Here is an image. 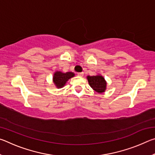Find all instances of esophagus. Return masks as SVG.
Here are the masks:
<instances>
[{
  "mask_svg": "<svg viewBox=\"0 0 155 155\" xmlns=\"http://www.w3.org/2000/svg\"><path fill=\"white\" fill-rule=\"evenodd\" d=\"M77 75L78 76V77H83L84 76V72H78L77 73Z\"/></svg>",
  "mask_w": 155,
  "mask_h": 155,
  "instance_id": "34e87169",
  "label": "esophagus"
}]
</instances>
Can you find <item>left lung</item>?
Returning <instances> with one entry per match:
<instances>
[{
	"mask_svg": "<svg viewBox=\"0 0 155 155\" xmlns=\"http://www.w3.org/2000/svg\"><path fill=\"white\" fill-rule=\"evenodd\" d=\"M87 78L89 85L97 93H104L107 90V81L100 74L95 76H87Z\"/></svg>",
	"mask_w": 155,
	"mask_h": 155,
	"instance_id": "1",
	"label": "left lung"
}]
</instances>
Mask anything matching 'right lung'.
Wrapping results in <instances>:
<instances>
[{"mask_svg": "<svg viewBox=\"0 0 155 155\" xmlns=\"http://www.w3.org/2000/svg\"><path fill=\"white\" fill-rule=\"evenodd\" d=\"M74 73L72 72H63L61 71H56L52 77V82L57 88L64 87L67 81L74 77Z\"/></svg>", "mask_w": 155, "mask_h": 155, "instance_id": "1", "label": "right lung"}]
</instances>
